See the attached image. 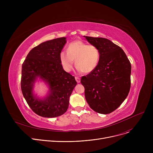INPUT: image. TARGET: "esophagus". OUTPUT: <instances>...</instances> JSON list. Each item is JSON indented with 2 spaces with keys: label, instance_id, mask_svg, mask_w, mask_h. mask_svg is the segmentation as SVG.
Masks as SVG:
<instances>
[{
  "label": "esophagus",
  "instance_id": "34e87169",
  "mask_svg": "<svg viewBox=\"0 0 153 153\" xmlns=\"http://www.w3.org/2000/svg\"><path fill=\"white\" fill-rule=\"evenodd\" d=\"M75 79H76V81H77V83H80V82H81V79H80V78L78 77H75Z\"/></svg>",
  "mask_w": 153,
  "mask_h": 153
}]
</instances>
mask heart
I'll list each match as a JSON object with an SVG mask.
<instances>
[{
  "label": "heart",
  "instance_id": "b5f03b06",
  "mask_svg": "<svg viewBox=\"0 0 153 153\" xmlns=\"http://www.w3.org/2000/svg\"><path fill=\"white\" fill-rule=\"evenodd\" d=\"M100 51L94 45L76 40L69 44L67 52L61 51L59 59L63 69L70 72L75 64L79 72L90 73L97 68L100 61Z\"/></svg>",
  "mask_w": 153,
  "mask_h": 153
}]
</instances>
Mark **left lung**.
<instances>
[{
    "mask_svg": "<svg viewBox=\"0 0 153 153\" xmlns=\"http://www.w3.org/2000/svg\"><path fill=\"white\" fill-rule=\"evenodd\" d=\"M98 48L100 61L94 71L81 77L90 107L101 114L115 110L125 100L131 87V63L123 50L110 40L84 36Z\"/></svg>",
    "mask_w": 153,
    "mask_h": 153,
    "instance_id": "8db88e82",
    "label": "left lung"
}]
</instances>
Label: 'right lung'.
Here are the masks:
<instances>
[{
  "label": "right lung",
  "instance_id": "obj_1",
  "mask_svg": "<svg viewBox=\"0 0 153 153\" xmlns=\"http://www.w3.org/2000/svg\"><path fill=\"white\" fill-rule=\"evenodd\" d=\"M66 43L62 37L42 43L28 54L22 67L21 89L28 105L35 113L45 118L62 115L67 111L69 97L77 84L74 76L63 69L59 54ZM49 85L43 100L34 95L33 89L38 77Z\"/></svg>",
  "mask_w": 153,
  "mask_h": 153
}]
</instances>
